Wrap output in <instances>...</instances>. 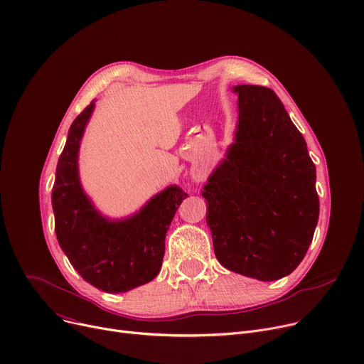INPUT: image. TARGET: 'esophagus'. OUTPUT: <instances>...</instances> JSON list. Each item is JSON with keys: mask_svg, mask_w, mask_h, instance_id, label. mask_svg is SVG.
<instances>
[{"mask_svg": "<svg viewBox=\"0 0 364 364\" xmlns=\"http://www.w3.org/2000/svg\"><path fill=\"white\" fill-rule=\"evenodd\" d=\"M203 178H204V172H201V169H200V171L197 169V171L192 172V179H193V181L200 182V181H203Z\"/></svg>", "mask_w": 364, "mask_h": 364, "instance_id": "obj_1", "label": "esophagus"}]
</instances>
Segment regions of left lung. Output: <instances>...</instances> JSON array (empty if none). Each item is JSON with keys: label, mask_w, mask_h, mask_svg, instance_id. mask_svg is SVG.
I'll list each match as a JSON object with an SVG mask.
<instances>
[{"label": "left lung", "mask_w": 364, "mask_h": 364, "mask_svg": "<svg viewBox=\"0 0 364 364\" xmlns=\"http://www.w3.org/2000/svg\"><path fill=\"white\" fill-rule=\"evenodd\" d=\"M233 143L208 176L207 226L218 262L274 282L304 258L319 218L316 167L278 96L240 85Z\"/></svg>", "instance_id": "1"}]
</instances>
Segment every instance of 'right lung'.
Returning a JSON list of instances; mask_svg holds the SVG:
<instances>
[{
  "instance_id": "1",
  "label": "right lung",
  "mask_w": 364,
  "mask_h": 364,
  "mask_svg": "<svg viewBox=\"0 0 364 364\" xmlns=\"http://www.w3.org/2000/svg\"><path fill=\"white\" fill-rule=\"evenodd\" d=\"M95 103L71 124L57 164L52 188L55 233L70 264L87 283L106 293H125L160 272L166 233L188 193L169 185L131 215L102 214L82 188L78 172L81 139Z\"/></svg>"
}]
</instances>
